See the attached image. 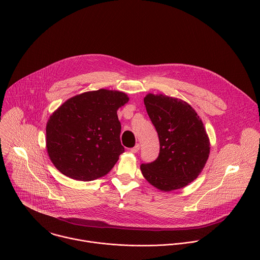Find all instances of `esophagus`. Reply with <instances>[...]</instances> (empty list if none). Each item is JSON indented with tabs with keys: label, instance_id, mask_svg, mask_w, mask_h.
Wrapping results in <instances>:
<instances>
[{
	"label": "esophagus",
	"instance_id": "obj_1",
	"mask_svg": "<svg viewBox=\"0 0 260 260\" xmlns=\"http://www.w3.org/2000/svg\"><path fill=\"white\" fill-rule=\"evenodd\" d=\"M139 150H140V145L139 144H136L135 147L131 148V152H133V153H137V152H139Z\"/></svg>",
	"mask_w": 260,
	"mask_h": 260
}]
</instances>
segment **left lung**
<instances>
[{"label": "left lung", "instance_id": "obj_1", "mask_svg": "<svg viewBox=\"0 0 260 260\" xmlns=\"http://www.w3.org/2000/svg\"><path fill=\"white\" fill-rule=\"evenodd\" d=\"M144 104L159 139L157 159L141 166L144 178L165 192L187 186L202 173L210 154L202 119L181 99L148 93Z\"/></svg>", "mask_w": 260, "mask_h": 260}]
</instances>
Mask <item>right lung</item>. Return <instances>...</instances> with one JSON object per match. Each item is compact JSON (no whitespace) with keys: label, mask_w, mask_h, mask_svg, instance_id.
<instances>
[{"label":"right lung","mask_w":260,"mask_h":260,"mask_svg":"<svg viewBox=\"0 0 260 260\" xmlns=\"http://www.w3.org/2000/svg\"><path fill=\"white\" fill-rule=\"evenodd\" d=\"M128 100L122 91L102 88L62 103L46 124V149L54 167L78 181L107 175L124 152L117 110Z\"/></svg>","instance_id":"1"}]
</instances>
